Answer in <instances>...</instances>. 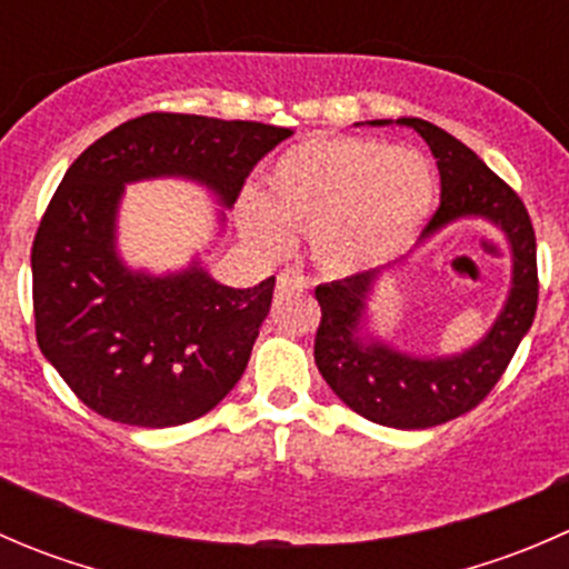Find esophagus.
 Here are the masks:
<instances>
[{
  "label": "esophagus",
  "instance_id": "obj_1",
  "mask_svg": "<svg viewBox=\"0 0 569 569\" xmlns=\"http://www.w3.org/2000/svg\"><path fill=\"white\" fill-rule=\"evenodd\" d=\"M274 289H278L280 297H283V295H300V291L308 289V280L302 278L297 269H283V272L278 274V286H274Z\"/></svg>",
  "mask_w": 569,
  "mask_h": 569
}]
</instances>
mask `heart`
Here are the masks:
<instances>
[{"mask_svg": "<svg viewBox=\"0 0 569 569\" xmlns=\"http://www.w3.org/2000/svg\"><path fill=\"white\" fill-rule=\"evenodd\" d=\"M432 200V168L418 153L355 137H313L274 159L261 200H244L239 220L269 252L286 248V231L311 233L321 267L355 272L405 250Z\"/></svg>", "mask_w": 569, "mask_h": 569, "instance_id": "b5f03b06", "label": "heart"}]
</instances>
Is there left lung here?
Listing matches in <instances>:
<instances>
[{
    "label": "left lung",
    "mask_w": 569,
    "mask_h": 569,
    "mask_svg": "<svg viewBox=\"0 0 569 569\" xmlns=\"http://www.w3.org/2000/svg\"><path fill=\"white\" fill-rule=\"evenodd\" d=\"M386 126L388 120H369ZM438 159L440 206L421 239L457 220L479 217L507 237L512 289L490 330L446 358L407 355L369 332L366 313L380 269L317 286L321 321L313 358L327 386L358 416L393 429H427L473 410L496 388L537 313V239L523 200L468 146L421 118H399Z\"/></svg>",
    "instance_id": "8db88e82"
}]
</instances>
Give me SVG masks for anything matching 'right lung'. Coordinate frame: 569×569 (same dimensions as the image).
Here are the masks:
<instances>
[{
    "instance_id": "obj_1",
    "label": "right lung",
    "mask_w": 569,
    "mask_h": 569,
    "mask_svg": "<svg viewBox=\"0 0 569 569\" xmlns=\"http://www.w3.org/2000/svg\"><path fill=\"white\" fill-rule=\"evenodd\" d=\"M295 131L256 120L148 112L68 168L32 242V306L43 358L79 401L129 427H178L220 405L248 369L274 278L222 286L129 269L114 244L126 183L189 178L237 203L250 170Z\"/></svg>"
}]
</instances>
